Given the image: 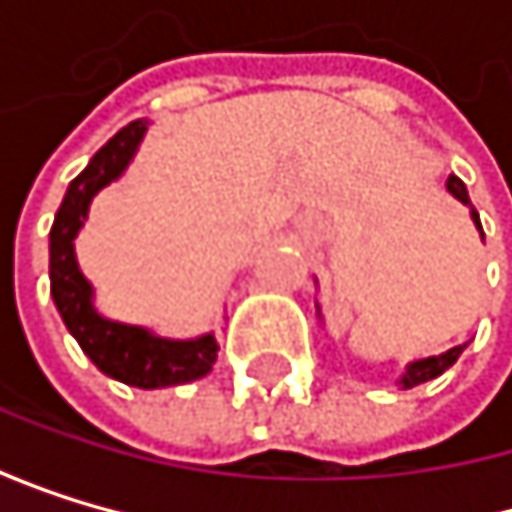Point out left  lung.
Wrapping results in <instances>:
<instances>
[{
    "mask_svg": "<svg viewBox=\"0 0 512 512\" xmlns=\"http://www.w3.org/2000/svg\"><path fill=\"white\" fill-rule=\"evenodd\" d=\"M445 187H448V193L455 196L458 202L470 205V218H473L476 230L482 233L479 214H476V208H473V202H470V196H467V187H464V181H461V178H455V174H448ZM464 347H467V344H464ZM464 347H451L448 353L427 356V359H418V362H408V365H405V371H402V378H399V387H402V390H411V387H418V384H424V381H433V378H439L445 368H451V365L458 362V356L464 353Z\"/></svg>",
    "mask_w": 512,
    "mask_h": 512,
    "instance_id": "1",
    "label": "left lung"
}]
</instances>
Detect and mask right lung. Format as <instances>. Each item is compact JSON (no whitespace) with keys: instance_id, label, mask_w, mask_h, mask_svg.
<instances>
[{"instance_id":"obj_1","label":"right lung","mask_w":512,"mask_h":512,"mask_svg":"<svg viewBox=\"0 0 512 512\" xmlns=\"http://www.w3.org/2000/svg\"><path fill=\"white\" fill-rule=\"evenodd\" d=\"M144 131H147L144 119L128 122L91 156L85 171L67 187V196L54 214L51 236H48V276H51L54 307L61 313L64 325L70 328V334L79 341L82 353L104 375L128 387L159 390L174 384H190L208 375L214 359H218L214 334H202V338L193 341H168V338H156L153 331L141 325L104 319L94 310L91 282L82 276L73 248V239L88 218L91 199L128 168L131 156L144 141Z\"/></svg>"}]
</instances>
